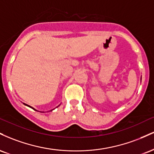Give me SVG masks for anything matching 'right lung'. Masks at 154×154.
Listing matches in <instances>:
<instances>
[{
	"label": "right lung",
	"instance_id": "add662e5",
	"mask_svg": "<svg viewBox=\"0 0 154 154\" xmlns=\"http://www.w3.org/2000/svg\"><path fill=\"white\" fill-rule=\"evenodd\" d=\"M26 106H27V105H26ZM29 107H31V106H29ZM32 108V107H31ZM32 109H33V108H32ZM34 110H35V109H34Z\"/></svg>",
	"mask_w": 154,
	"mask_h": 154
}]
</instances>
